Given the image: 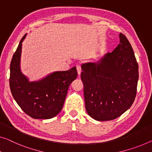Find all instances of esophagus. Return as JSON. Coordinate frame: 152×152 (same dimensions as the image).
I'll use <instances>...</instances> for the list:
<instances>
[{
	"label": "esophagus",
	"mask_w": 152,
	"mask_h": 152,
	"mask_svg": "<svg viewBox=\"0 0 152 152\" xmlns=\"http://www.w3.org/2000/svg\"><path fill=\"white\" fill-rule=\"evenodd\" d=\"M76 69H77V72H78V75H80L81 73V66L80 65H76Z\"/></svg>",
	"instance_id": "1"
}]
</instances>
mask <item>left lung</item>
<instances>
[{
	"label": "left lung",
	"mask_w": 152,
	"mask_h": 152,
	"mask_svg": "<svg viewBox=\"0 0 152 152\" xmlns=\"http://www.w3.org/2000/svg\"><path fill=\"white\" fill-rule=\"evenodd\" d=\"M120 43L97 63L82 65L85 108L97 121H109L125 113L134 102L139 65L131 44L124 34Z\"/></svg>",
	"instance_id": "obj_1"
}]
</instances>
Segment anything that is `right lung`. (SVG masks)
Listing matches in <instances>:
<instances>
[{"label": "right lung", "instance_id": "add662e5", "mask_svg": "<svg viewBox=\"0 0 152 152\" xmlns=\"http://www.w3.org/2000/svg\"><path fill=\"white\" fill-rule=\"evenodd\" d=\"M25 37L20 40L10 64L11 94L21 109L32 118H53L63 108L69 86L78 75L76 68L53 72L39 81L29 82L20 67L22 43Z\"/></svg>", "mask_w": 152, "mask_h": 152}]
</instances>
